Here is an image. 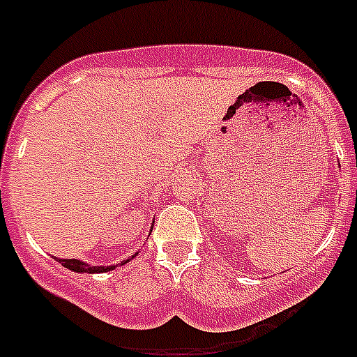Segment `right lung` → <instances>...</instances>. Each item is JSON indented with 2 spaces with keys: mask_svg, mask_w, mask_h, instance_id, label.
<instances>
[{
  "mask_svg": "<svg viewBox=\"0 0 357 357\" xmlns=\"http://www.w3.org/2000/svg\"><path fill=\"white\" fill-rule=\"evenodd\" d=\"M135 254H137V252H135ZM135 254L132 255L130 259H134ZM55 259L59 261L62 266H66L68 270L77 273H105V272H110V270H114V268H118V264H110V266H93V264H87L85 261H80V259H59V257H55ZM130 259L119 263V266H121V264L130 263Z\"/></svg>",
  "mask_w": 357,
  "mask_h": 357,
  "instance_id": "right-lung-1",
  "label": "right lung"
}]
</instances>
